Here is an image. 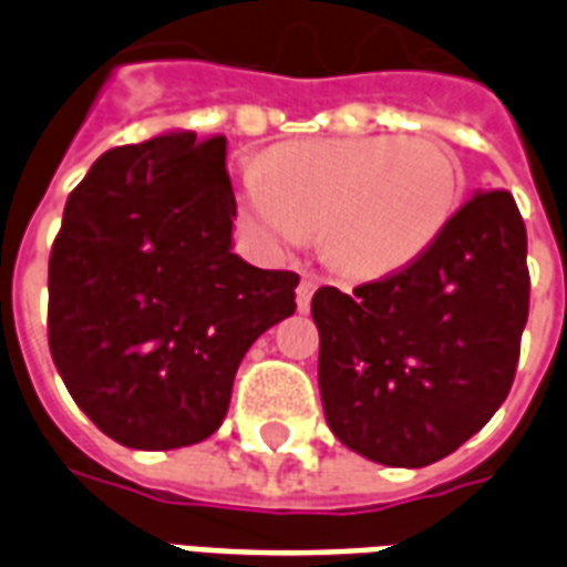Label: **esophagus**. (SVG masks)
Listing matches in <instances>:
<instances>
[{
	"instance_id": "34e87169",
	"label": "esophagus",
	"mask_w": 567,
	"mask_h": 567,
	"mask_svg": "<svg viewBox=\"0 0 567 567\" xmlns=\"http://www.w3.org/2000/svg\"><path fill=\"white\" fill-rule=\"evenodd\" d=\"M316 288H319V276H312V272H303V279L297 285V307L309 309V300L316 295Z\"/></svg>"
}]
</instances>
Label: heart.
<instances>
[{
    "label": "heart",
    "mask_w": 567,
    "mask_h": 567,
    "mask_svg": "<svg viewBox=\"0 0 567 567\" xmlns=\"http://www.w3.org/2000/svg\"><path fill=\"white\" fill-rule=\"evenodd\" d=\"M464 173L450 145L425 136L288 142L239 169L248 236L288 255L321 234L331 267L377 279L416 264L450 227Z\"/></svg>",
    "instance_id": "obj_1"
}]
</instances>
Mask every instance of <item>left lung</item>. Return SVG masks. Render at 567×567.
Listing matches in <instances>:
<instances>
[{
    "instance_id": "left-lung-1",
    "label": "left lung",
    "mask_w": 567,
    "mask_h": 567,
    "mask_svg": "<svg viewBox=\"0 0 567 567\" xmlns=\"http://www.w3.org/2000/svg\"><path fill=\"white\" fill-rule=\"evenodd\" d=\"M523 215L476 190L425 255L352 295L319 288V389L340 443L425 467L471 440L511 392L528 321Z\"/></svg>"
}]
</instances>
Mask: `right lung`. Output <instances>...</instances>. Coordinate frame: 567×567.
<instances>
[{"mask_svg":"<svg viewBox=\"0 0 567 567\" xmlns=\"http://www.w3.org/2000/svg\"><path fill=\"white\" fill-rule=\"evenodd\" d=\"M224 136L169 130L105 151L66 199L48 343L75 404L130 450L218 431L251 343L297 309V272L234 251Z\"/></svg>","mask_w":567,"mask_h":567,"instance_id":"add662e5","label":"right lung"}]
</instances>
